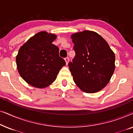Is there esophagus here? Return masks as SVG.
Wrapping results in <instances>:
<instances>
[{"label":"esophagus","instance_id":"esophagus-1","mask_svg":"<svg viewBox=\"0 0 133 133\" xmlns=\"http://www.w3.org/2000/svg\"><path fill=\"white\" fill-rule=\"evenodd\" d=\"M69 57H66V58L65 59V62H66V64L68 65V62H69Z\"/></svg>","mask_w":133,"mask_h":133}]
</instances>
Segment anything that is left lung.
<instances>
[{
    "instance_id": "8db88e82",
    "label": "left lung",
    "mask_w": 133,
    "mask_h": 133,
    "mask_svg": "<svg viewBox=\"0 0 133 133\" xmlns=\"http://www.w3.org/2000/svg\"><path fill=\"white\" fill-rule=\"evenodd\" d=\"M76 56L69 68L76 85L85 92L94 93L106 87L115 70V55L97 32L85 30L71 36Z\"/></svg>"
}]
</instances>
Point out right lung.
<instances>
[{
	"label": "right lung",
	"instance_id": "obj_1",
	"mask_svg": "<svg viewBox=\"0 0 133 133\" xmlns=\"http://www.w3.org/2000/svg\"><path fill=\"white\" fill-rule=\"evenodd\" d=\"M56 37L54 34L41 31L20 48L16 59L17 70L29 85L46 88L55 81L60 70L66 64L59 57V48L52 43Z\"/></svg>",
	"mask_w": 133,
	"mask_h": 133
}]
</instances>
